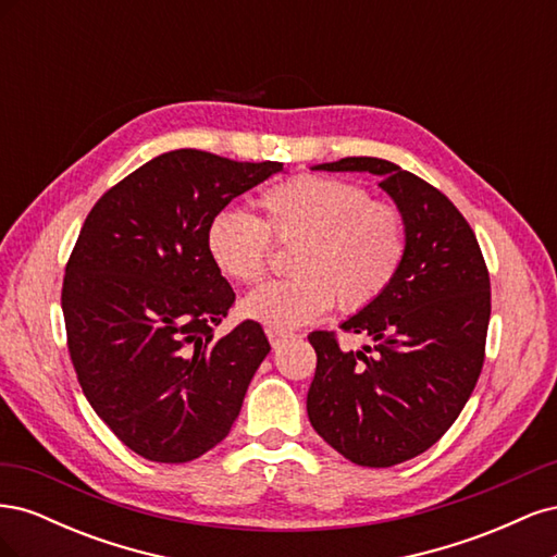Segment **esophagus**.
<instances>
[{"label":"esophagus","mask_w":557,"mask_h":557,"mask_svg":"<svg viewBox=\"0 0 557 557\" xmlns=\"http://www.w3.org/2000/svg\"><path fill=\"white\" fill-rule=\"evenodd\" d=\"M267 339H269V344H272V348H278L285 339H288V334L276 332V330H267Z\"/></svg>","instance_id":"34e87169"}]
</instances>
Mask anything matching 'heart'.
Wrapping results in <instances>:
<instances>
[{"label":"heart","instance_id":"heart-1","mask_svg":"<svg viewBox=\"0 0 557 557\" xmlns=\"http://www.w3.org/2000/svg\"><path fill=\"white\" fill-rule=\"evenodd\" d=\"M260 218L223 211L209 223L213 264L237 283L267 274L269 239L297 246L295 278L269 283L242 299L244 318L267 330L290 332L323 318L336 299L344 313H358L385 295L407 258L404 213L391 201L369 199L356 183L297 176L260 195Z\"/></svg>","mask_w":557,"mask_h":557}]
</instances>
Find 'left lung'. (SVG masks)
<instances>
[{
  "mask_svg": "<svg viewBox=\"0 0 557 557\" xmlns=\"http://www.w3.org/2000/svg\"><path fill=\"white\" fill-rule=\"evenodd\" d=\"M313 170L379 176L407 221L397 278L339 325L374 346L342 350L334 332L309 334L318 356L307 395L313 430L350 462L393 467L440 442L474 391L491 323V276L465 215L434 185L379 158Z\"/></svg>",
  "mask_w": 557,
  "mask_h": 557,
  "instance_id": "left-lung-1",
  "label": "left lung"
}]
</instances>
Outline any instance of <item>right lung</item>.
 Instances as JSON below:
<instances>
[{
  "instance_id": "add662e5",
  "label": "right lung",
  "mask_w": 557,
  "mask_h": 557,
  "mask_svg": "<svg viewBox=\"0 0 557 557\" xmlns=\"http://www.w3.org/2000/svg\"><path fill=\"white\" fill-rule=\"evenodd\" d=\"M281 170L172 150L107 190L81 227L62 283L66 346L95 413L146 460L190 462L221 444L267 358L256 320L213 336L234 290L207 230Z\"/></svg>"
}]
</instances>
